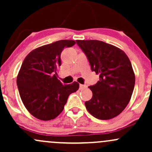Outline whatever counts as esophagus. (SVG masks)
<instances>
[{"instance_id": "1", "label": "esophagus", "mask_w": 152, "mask_h": 152, "mask_svg": "<svg viewBox=\"0 0 152 152\" xmlns=\"http://www.w3.org/2000/svg\"><path fill=\"white\" fill-rule=\"evenodd\" d=\"M86 85L80 84V90L83 89V88H86Z\"/></svg>"}]
</instances>
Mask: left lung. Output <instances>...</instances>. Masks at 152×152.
I'll list each match as a JSON object with an SVG mask.
<instances>
[{
    "label": "left lung",
    "mask_w": 152,
    "mask_h": 152,
    "mask_svg": "<svg viewBox=\"0 0 152 152\" xmlns=\"http://www.w3.org/2000/svg\"><path fill=\"white\" fill-rule=\"evenodd\" d=\"M88 59L91 70L99 80L89 86L91 100L85 102L91 115L99 120H110L120 115L128 104L135 86L131 62L123 50L97 40H76Z\"/></svg>",
    "instance_id": "8db88e82"
}]
</instances>
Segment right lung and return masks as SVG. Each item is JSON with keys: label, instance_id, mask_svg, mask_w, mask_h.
<instances>
[{"label": "right lung", "instance_id": "obj_1", "mask_svg": "<svg viewBox=\"0 0 152 152\" xmlns=\"http://www.w3.org/2000/svg\"><path fill=\"white\" fill-rule=\"evenodd\" d=\"M75 44L61 40L32 50L24 58L17 75L19 95L24 107L37 119L53 120L63 111L69 96L79 89V83L63 85L57 78L64 48Z\"/></svg>", "mask_w": 152, "mask_h": 152}]
</instances>
